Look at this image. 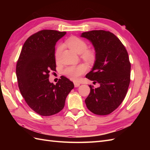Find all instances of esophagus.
<instances>
[{
  "mask_svg": "<svg viewBox=\"0 0 150 150\" xmlns=\"http://www.w3.org/2000/svg\"><path fill=\"white\" fill-rule=\"evenodd\" d=\"M80 83H79V82H74V86H75V87H79V86H80Z\"/></svg>",
  "mask_w": 150,
  "mask_h": 150,
  "instance_id": "obj_1",
  "label": "esophagus"
}]
</instances>
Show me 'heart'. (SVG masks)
<instances>
[{"instance_id":"heart-1","label":"heart","mask_w":150,"mask_h":150,"mask_svg":"<svg viewBox=\"0 0 150 150\" xmlns=\"http://www.w3.org/2000/svg\"><path fill=\"white\" fill-rule=\"evenodd\" d=\"M66 44L69 48L77 53H81V56L88 62H93L95 59L93 51L88 50V44L83 39L77 37H71L66 40ZM62 50V45L57 46L55 51V59L58 60ZM87 67L83 64L77 66L67 67L64 70V73L67 77L72 81H77L79 77L86 71Z\"/></svg>"}]
</instances>
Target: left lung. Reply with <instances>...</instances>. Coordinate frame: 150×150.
Returning <instances> with one entry per match:
<instances>
[{
  "label": "left lung",
  "instance_id": "left-lung-1",
  "mask_svg": "<svg viewBox=\"0 0 150 150\" xmlns=\"http://www.w3.org/2000/svg\"><path fill=\"white\" fill-rule=\"evenodd\" d=\"M81 37L90 40L95 50L94 66L86 77L100 85L97 88L90 85L86 105L94 114L106 115L120 106L128 91L131 71L128 53L121 41L108 31H87Z\"/></svg>",
  "mask_w": 150,
  "mask_h": 150
}]
</instances>
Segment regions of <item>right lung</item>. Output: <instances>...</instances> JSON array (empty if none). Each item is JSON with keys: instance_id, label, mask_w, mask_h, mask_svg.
<instances>
[{"instance_id": "right-lung-1", "label": "right lung", "mask_w": 150, "mask_h": 150, "mask_svg": "<svg viewBox=\"0 0 150 150\" xmlns=\"http://www.w3.org/2000/svg\"><path fill=\"white\" fill-rule=\"evenodd\" d=\"M66 32L44 30L31 35L24 42L16 66L21 93L34 111L50 116L61 111L66 97L74 88L71 81L61 76L55 85L49 73L56 70L55 46Z\"/></svg>"}]
</instances>
